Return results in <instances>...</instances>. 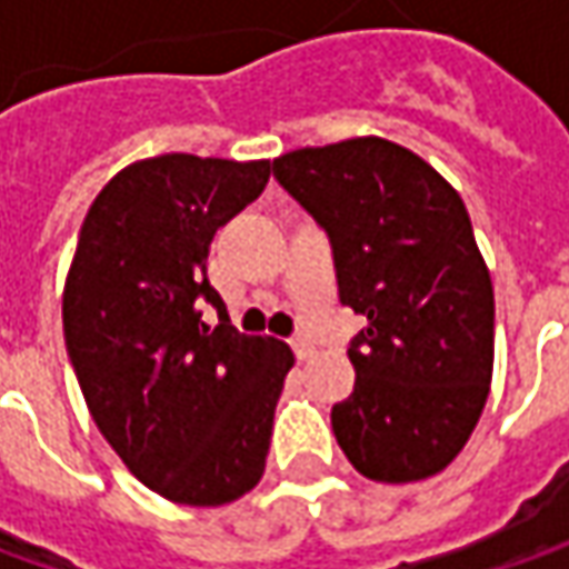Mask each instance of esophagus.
Here are the masks:
<instances>
[{
	"label": "esophagus",
	"instance_id": "esophagus-1",
	"mask_svg": "<svg viewBox=\"0 0 569 569\" xmlns=\"http://www.w3.org/2000/svg\"><path fill=\"white\" fill-rule=\"evenodd\" d=\"M291 348H295L297 361H310V358L317 355V348H313V341L303 339V336H297V339H291Z\"/></svg>",
	"mask_w": 569,
	"mask_h": 569
}]
</instances>
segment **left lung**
<instances>
[{
    "label": "left lung",
    "instance_id": "obj_1",
    "mask_svg": "<svg viewBox=\"0 0 569 569\" xmlns=\"http://www.w3.org/2000/svg\"><path fill=\"white\" fill-rule=\"evenodd\" d=\"M274 180L329 233L339 297L367 317L355 392L332 408L348 462L370 481L443 471L469 443L493 370V284L447 180L377 136L297 148Z\"/></svg>",
    "mask_w": 569,
    "mask_h": 569
}]
</instances>
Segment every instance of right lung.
Here are the masks:
<instances>
[{
    "instance_id": "add662e5",
    "label": "right lung",
    "mask_w": 569,
    "mask_h": 569,
    "mask_svg": "<svg viewBox=\"0 0 569 569\" xmlns=\"http://www.w3.org/2000/svg\"><path fill=\"white\" fill-rule=\"evenodd\" d=\"M269 161L161 154L91 202L62 291L66 351L103 440L144 488L221 507L266 471L284 341L206 326L214 230L259 199Z\"/></svg>"
}]
</instances>
